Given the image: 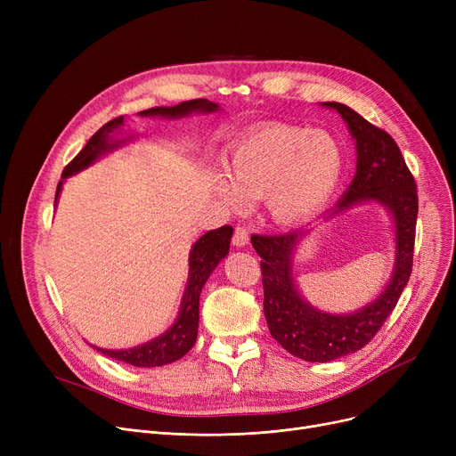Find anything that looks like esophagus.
<instances>
[{"instance_id": "1", "label": "esophagus", "mask_w": 456, "mask_h": 456, "mask_svg": "<svg viewBox=\"0 0 456 456\" xmlns=\"http://www.w3.org/2000/svg\"><path fill=\"white\" fill-rule=\"evenodd\" d=\"M249 244V231L242 225H236L232 232V246L236 248H244Z\"/></svg>"}]
</instances>
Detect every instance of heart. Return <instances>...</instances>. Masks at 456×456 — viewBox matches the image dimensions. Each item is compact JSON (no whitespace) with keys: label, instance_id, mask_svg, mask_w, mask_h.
<instances>
[{"label":"heart","instance_id":"1","mask_svg":"<svg viewBox=\"0 0 456 456\" xmlns=\"http://www.w3.org/2000/svg\"><path fill=\"white\" fill-rule=\"evenodd\" d=\"M344 170L340 143L325 131L299 126H260L231 150L229 177L216 191L231 208L266 198L268 214L281 225H296L316 214L334 194Z\"/></svg>","mask_w":456,"mask_h":456}]
</instances>
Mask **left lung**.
<instances>
[{
	"label": "left lung",
	"mask_w": 456,
	"mask_h": 456,
	"mask_svg": "<svg viewBox=\"0 0 456 456\" xmlns=\"http://www.w3.org/2000/svg\"><path fill=\"white\" fill-rule=\"evenodd\" d=\"M337 109L356 140V174L344 191L338 214L356 203L379 201L387 205L395 220V266L387 290L354 314L334 316L303 301L292 277V253L305 231L284 234H253L258 253L265 316L272 337L294 356L308 362H329L362 349L373 340L392 314L399 296L412 273L418 222L416 181L406 166L395 140L347 105L327 102Z\"/></svg>",
	"instance_id": "obj_1"
}]
</instances>
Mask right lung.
I'll return each mask as SVG.
<instances>
[{
  "label": "right lung",
  "instance_id": "add662e5",
  "mask_svg": "<svg viewBox=\"0 0 456 456\" xmlns=\"http://www.w3.org/2000/svg\"><path fill=\"white\" fill-rule=\"evenodd\" d=\"M218 110V105L208 100H190L183 102L174 107H153L148 110L138 112L140 116H164V118H181L190 112H214ZM124 126V116H118L110 122H107L98 133H94L92 138L86 142V146L77 153V157L71 160L62 172V179L74 175L86 166H90L100 155L118 148L119 142H112L110 133ZM62 181L57 184L55 203L59 198ZM232 236V227L224 225L220 229L208 231L203 234L200 240L194 244L190 251V272H188V286L184 290L181 313L177 322L167 329L159 338L142 344L133 349L122 351H110L100 349L103 354L116 358L119 362H127L138 368H153L164 366L174 361H179L184 356L191 346L196 344L198 338V323H200V296L203 290V284L207 282L212 270L218 266V262L229 253V244Z\"/></svg>",
  "mask_w": 456,
  "mask_h": 456
}]
</instances>
